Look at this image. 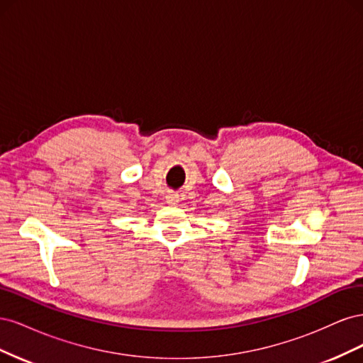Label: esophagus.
I'll return each instance as SVG.
<instances>
[{"mask_svg":"<svg viewBox=\"0 0 363 363\" xmlns=\"http://www.w3.org/2000/svg\"><path fill=\"white\" fill-rule=\"evenodd\" d=\"M167 203L168 204H177L179 203V195L177 194H168L167 195Z\"/></svg>","mask_w":363,"mask_h":363,"instance_id":"34e87169","label":"esophagus"}]
</instances>
